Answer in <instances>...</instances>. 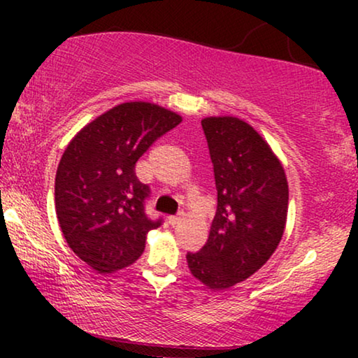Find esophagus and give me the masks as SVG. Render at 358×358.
Wrapping results in <instances>:
<instances>
[{"mask_svg":"<svg viewBox=\"0 0 358 358\" xmlns=\"http://www.w3.org/2000/svg\"><path fill=\"white\" fill-rule=\"evenodd\" d=\"M184 218V213L180 212L178 215H171V217H168V223L171 224V227H176V224L180 223V220Z\"/></svg>","mask_w":358,"mask_h":358,"instance_id":"34e87169","label":"esophagus"}]
</instances>
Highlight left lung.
<instances>
[{
	"label": "left lung",
	"mask_w": 358,
	"mask_h": 358,
	"mask_svg": "<svg viewBox=\"0 0 358 358\" xmlns=\"http://www.w3.org/2000/svg\"><path fill=\"white\" fill-rule=\"evenodd\" d=\"M217 187V213L205 246L187 252L195 278L224 290L259 271L280 243L288 184L262 136L236 117L202 120Z\"/></svg>",
	"instance_id": "8db88e82"
}]
</instances>
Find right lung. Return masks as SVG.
I'll return each mask as SVG.
<instances>
[{"label":"right lung","mask_w":358,"mask_h":358,"mask_svg":"<svg viewBox=\"0 0 358 358\" xmlns=\"http://www.w3.org/2000/svg\"><path fill=\"white\" fill-rule=\"evenodd\" d=\"M180 120L150 102H125L86 125L63 153L55 178L58 223L73 252L97 272L135 262L146 234L163 224L146 215L151 190L135 164Z\"/></svg>","instance_id":"1"}]
</instances>
